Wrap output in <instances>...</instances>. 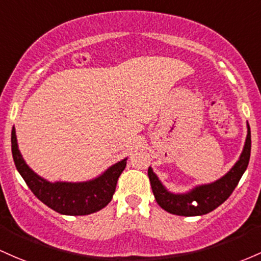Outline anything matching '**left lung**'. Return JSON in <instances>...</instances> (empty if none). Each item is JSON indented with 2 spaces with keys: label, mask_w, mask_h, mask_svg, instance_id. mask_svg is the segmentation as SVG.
Here are the masks:
<instances>
[{
  "label": "left lung",
  "mask_w": 261,
  "mask_h": 261,
  "mask_svg": "<svg viewBox=\"0 0 261 261\" xmlns=\"http://www.w3.org/2000/svg\"><path fill=\"white\" fill-rule=\"evenodd\" d=\"M247 126V140H245L244 148H243L239 160L229 170L228 173H225L222 178L217 179L216 182L197 186L187 193H172L162 185L152 168L148 167L147 174L157 204L162 210L167 211L168 213L176 214V216L194 217L210 213L217 207H219L222 203H224L236 190L243 173L247 170L249 160H250L251 135L250 126L248 122Z\"/></svg>",
  "instance_id": "left-lung-1"
}]
</instances>
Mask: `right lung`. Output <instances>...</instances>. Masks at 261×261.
I'll return each instance as SVG.
<instances>
[{
  "instance_id": "right-lung-1",
  "label": "right lung",
  "mask_w": 261,
  "mask_h": 261,
  "mask_svg": "<svg viewBox=\"0 0 261 261\" xmlns=\"http://www.w3.org/2000/svg\"><path fill=\"white\" fill-rule=\"evenodd\" d=\"M12 156L17 171L34 196L45 205L65 216H87L95 213L110 203L115 193L120 174L126 167V160L109 167L104 173L87 182H54L38 176L25 163L18 150L14 127L11 134Z\"/></svg>"
}]
</instances>
